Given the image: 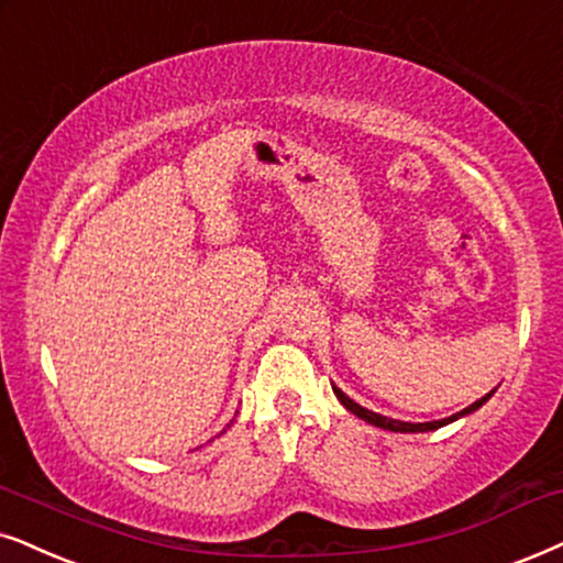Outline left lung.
<instances>
[{
  "label": "left lung",
  "instance_id": "1",
  "mask_svg": "<svg viewBox=\"0 0 563 563\" xmlns=\"http://www.w3.org/2000/svg\"><path fill=\"white\" fill-rule=\"evenodd\" d=\"M332 389H334V395H338V400L345 405L347 410L353 412V416H358V418H364V421H368V423H374V426H379V429H387V431H400V433H418V431H433V429H441V426H446V423H452V421H457V418H462V416H467V412H473V410H478L483 402L488 400L490 395L494 393H488L486 397H481L478 402H473V405H467L465 410H460V412H454V416H450V418H441V421H431V423H405V421H395V418H387V416H379V412H372V410H366V408H361L358 402H353L351 397H347L343 389H338L332 384Z\"/></svg>",
  "mask_w": 563,
  "mask_h": 563
}]
</instances>
